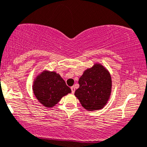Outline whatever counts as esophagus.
<instances>
[{"label":"esophagus","instance_id":"esophagus-1","mask_svg":"<svg viewBox=\"0 0 147 147\" xmlns=\"http://www.w3.org/2000/svg\"><path fill=\"white\" fill-rule=\"evenodd\" d=\"M71 92H72V94H74V92H75V87L74 86H72L71 87Z\"/></svg>","mask_w":147,"mask_h":147}]
</instances>
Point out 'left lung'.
I'll return each mask as SVG.
<instances>
[{
	"label": "left lung",
	"mask_w": 147,
	"mask_h": 147,
	"mask_svg": "<svg viewBox=\"0 0 147 147\" xmlns=\"http://www.w3.org/2000/svg\"><path fill=\"white\" fill-rule=\"evenodd\" d=\"M78 83L80 87L74 94L85 109L94 111L104 108L112 92L111 76L104 66L94 64L84 71Z\"/></svg>",
	"instance_id": "left-lung-1"
}]
</instances>
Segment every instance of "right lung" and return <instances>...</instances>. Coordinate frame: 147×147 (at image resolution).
<instances>
[{
  "instance_id": "right-lung-1",
  "label": "right lung",
  "mask_w": 147,
  "mask_h": 147,
  "mask_svg": "<svg viewBox=\"0 0 147 147\" xmlns=\"http://www.w3.org/2000/svg\"><path fill=\"white\" fill-rule=\"evenodd\" d=\"M32 90L38 101L47 108L54 107L62 97L71 92L60 74L47 69L34 79Z\"/></svg>"
}]
</instances>
